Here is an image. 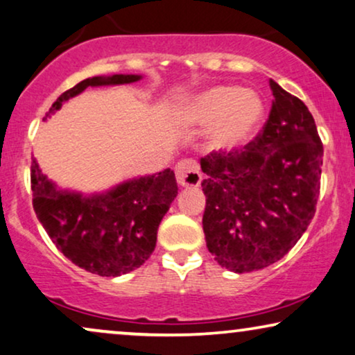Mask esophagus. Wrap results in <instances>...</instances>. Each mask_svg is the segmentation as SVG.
Instances as JSON below:
<instances>
[{
	"instance_id": "esophagus-1",
	"label": "esophagus",
	"mask_w": 355,
	"mask_h": 355,
	"mask_svg": "<svg viewBox=\"0 0 355 355\" xmlns=\"http://www.w3.org/2000/svg\"><path fill=\"white\" fill-rule=\"evenodd\" d=\"M175 175H177L178 185L183 188H195L201 183V173L193 160H182L175 165Z\"/></svg>"
}]
</instances>
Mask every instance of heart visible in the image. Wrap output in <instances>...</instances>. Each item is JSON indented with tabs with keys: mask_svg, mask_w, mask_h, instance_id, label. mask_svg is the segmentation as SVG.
<instances>
[{
	"mask_svg": "<svg viewBox=\"0 0 355 355\" xmlns=\"http://www.w3.org/2000/svg\"><path fill=\"white\" fill-rule=\"evenodd\" d=\"M264 115L261 97L250 89L212 86L196 94L177 112L187 128L212 126L207 148L214 153H232L254 133Z\"/></svg>",
	"mask_w": 355,
	"mask_h": 355,
	"instance_id": "1",
	"label": "heart"
}]
</instances>
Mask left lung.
I'll return each instance as SVG.
<instances>
[{
  "label": "left lung",
  "instance_id": "obj_1",
  "mask_svg": "<svg viewBox=\"0 0 355 355\" xmlns=\"http://www.w3.org/2000/svg\"><path fill=\"white\" fill-rule=\"evenodd\" d=\"M272 108L243 149L201 159L202 230L222 268L258 271L279 261L315 216L323 144L300 98L269 79Z\"/></svg>",
  "mask_w": 355,
  "mask_h": 355
}]
</instances>
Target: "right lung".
Masks as SVG:
<instances>
[{
	"mask_svg": "<svg viewBox=\"0 0 355 355\" xmlns=\"http://www.w3.org/2000/svg\"><path fill=\"white\" fill-rule=\"evenodd\" d=\"M143 79L141 74L87 78L61 94L50 113L87 87L120 86ZM34 211L56 248L76 266L92 274L116 277L135 271L154 252L160 220L178 193L173 170L130 178L102 193L83 195L66 190L31 165Z\"/></svg>",
	"mask_w": 355,
	"mask_h": 355,
	"instance_id": "1",
	"label": "right lung"
}]
</instances>
